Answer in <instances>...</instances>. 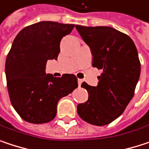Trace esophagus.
<instances>
[{"instance_id": "obj_1", "label": "esophagus", "mask_w": 149, "mask_h": 149, "mask_svg": "<svg viewBox=\"0 0 149 149\" xmlns=\"http://www.w3.org/2000/svg\"><path fill=\"white\" fill-rule=\"evenodd\" d=\"M82 83H83V79H80V78H78V79H77V84H78V86H81Z\"/></svg>"}]
</instances>
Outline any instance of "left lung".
Returning <instances> with one entry per match:
<instances>
[{
    "label": "left lung",
    "mask_w": 149,
    "mask_h": 149,
    "mask_svg": "<svg viewBox=\"0 0 149 149\" xmlns=\"http://www.w3.org/2000/svg\"><path fill=\"white\" fill-rule=\"evenodd\" d=\"M76 28L91 50L93 67L103 71L97 86L82 84L89 97L77 111L91 124L107 125L123 113L134 97L141 73L137 49L130 36L113 27L77 25Z\"/></svg>",
    "instance_id": "obj_1"
}]
</instances>
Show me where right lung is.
Returning <instances> with one entry per match:
<instances>
[{
  "mask_svg": "<svg viewBox=\"0 0 149 149\" xmlns=\"http://www.w3.org/2000/svg\"><path fill=\"white\" fill-rule=\"evenodd\" d=\"M75 25L40 21L23 28L15 37L5 65L11 104L26 122L45 123L57 114L60 98L77 87L74 74H45L49 59H57L60 41Z\"/></svg>",
  "mask_w": 149,
  "mask_h": 149,
  "instance_id": "right-lung-1",
  "label": "right lung"
}]
</instances>
